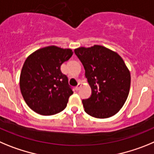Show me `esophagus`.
<instances>
[{
    "label": "esophagus",
    "mask_w": 154,
    "mask_h": 154,
    "mask_svg": "<svg viewBox=\"0 0 154 154\" xmlns=\"http://www.w3.org/2000/svg\"><path fill=\"white\" fill-rule=\"evenodd\" d=\"M81 87H82V84H81L80 82H79L78 84L77 85V87H76V90H77V91H79V90H80V88Z\"/></svg>",
    "instance_id": "obj_1"
}]
</instances>
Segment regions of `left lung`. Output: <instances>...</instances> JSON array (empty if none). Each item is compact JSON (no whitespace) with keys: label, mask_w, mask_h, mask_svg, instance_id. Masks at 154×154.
Here are the masks:
<instances>
[{"label":"left lung","mask_w":154,"mask_h":154,"mask_svg":"<svg viewBox=\"0 0 154 154\" xmlns=\"http://www.w3.org/2000/svg\"><path fill=\"white\" fill-rule=\"evenodd\" d=\"M83 63L92 94L83 100L84 110L96 118H108L125 103L131 87V73L117 53L100 45L74 50Z\"/></svg>","instance_id":"1"}]
</instances>
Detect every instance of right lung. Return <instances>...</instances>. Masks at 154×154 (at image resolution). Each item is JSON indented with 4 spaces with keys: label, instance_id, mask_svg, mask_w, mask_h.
Here are the masks:
<instances>
[{
    "label": "right lung",
    "instance_id": "right-lung-1",
    "mask_svg": "<svg viewBox=\"0 0 154 154\" xmlns=\"http://www.w3.org/2000/svg\"><path fill=\"white\" fill-rule=\"evenodd\" d=\"M71 49L48 46L27 57L20 76V89L27 106L44 116L60 113L67 106L73 91L60 70L71 57Z\"/></svg>",
    "mask_w": 154,
    "mask_h": 154
}]
</instances>
